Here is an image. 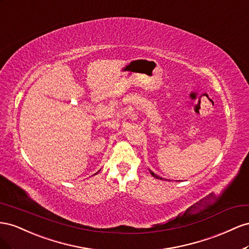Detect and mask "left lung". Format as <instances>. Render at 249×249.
Wrapping results in <instances>:
<instances>
[{
    "label": "left lung",
    "mask_w": 249,
    "mask_h": 249,
    "mask_svg": "<svg viewBox=\"0 0 249 249\" xmlns=\"http://www.w3.org/2000/svg\"><path fill=\"white\" fill-rule=\"evenodd\" d=\"M149 172H150L151 173V175L153 176V177H155V178H158V179H164V178H161V177H160L159 175H156V174H154L152 171H151V170H149ZM166 180V179H165Z\"/></svg>",
    "instance_id": "1"
}]
</instances>
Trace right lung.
Here are the masks:
<instances>
[{
	"instance_id": "obj_1",
	"label": "right lung",
	"mask_w": 249,
	"mask_h": 249,
	"mask_svg": "<svg viewBox=\"0 0 249 249\" xmlns=\"http://www.w3.org/2000/svg\"><path fill=\"white\" fill-rule=\"evenodd\" d=\"M96 174H97V173H96Z\"/></svg>"
}]
</instances>
